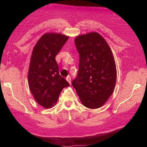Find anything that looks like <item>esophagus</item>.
I'll return each instance as SVG.
<instances>
[{
  "label": "esophagus",
  "mask_w": 147,
  "mask_h": 147,
  "mask_svg": "<svg viewBox=\"0 0 147 147\" xmlns=\"http://www.w3.org/2000/svg\"><path fill=\"white\" fill-rule=\"evenodd\" d=\"M66 80L67 81H68V83L69 84H71V77H70V76H68V77H66Z\"/></svg>",
  "instance_id": "obj_1"
}]
</instances>
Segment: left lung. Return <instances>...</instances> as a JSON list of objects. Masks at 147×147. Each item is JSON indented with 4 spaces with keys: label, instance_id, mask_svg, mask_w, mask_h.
Instances as JSON below:
<instances>
[{
    "label": "left lung",
    "instance_id": "obj_1",
    "mask_svg": "<svg viewBox=\"0 0 147 147\" xmlns=\"http://www.w3.org/2000/svg\"><path fill=\"white\" fill-rule=\"evenodd\" d=\"M79 70L72 84L81 102L89 109L104 105L113 92L117 72L110 47L97 32L76 37Z\"/></svg>",
    "mask_w": 147,
    "mask_h": 147
}]
</instances>
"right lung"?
I'll return each instance as SVG.
<instances>
[{
  "label": "right lung",
  "mask_w": 147,
  "mask_h": 147,
  "mask_svg": "<svg viewBox=\"0 0 147 147\" xmlns=\"http://www.w3.org/2000/svg\"><path fill=\"white\" fill-rule=\"evenodd\" d=\"M68 36L61 34L46 33L35 45L32 54L28 84L35 100L44 108L56 104L63 88L70 84L59 75L55 57Z\"/></svg>",
  "instance_id": "right-lung-1"
}]
</instances>
